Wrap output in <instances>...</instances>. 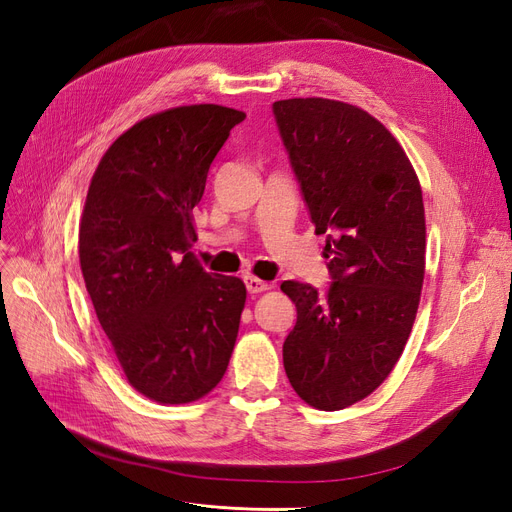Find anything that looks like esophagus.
Wrapping results in <instances>:
<instances>
[{
	"label": "esophagus",
	"mask_w": 512,
	"mask_h": 512,
	"mask_svg": "<svg viewBox=\"0 0 512 512\" xmlns=\"http://www.w3.org/2000/svg\"><path fill=\"white\" fill-rule=\"evenodd\" d=\"M244 285H246V291H249L251 295H257V293H263V291L270 289L266 280H259L255 276H244Z\"/></svg>",
	"instance_id": "esophagus-1"
}]
</instances>
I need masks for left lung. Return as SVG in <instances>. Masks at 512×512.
I'll return each instance as SVG.
<instances>
[{
    "label": "left lung",
    "mask_w": 512,
    "mask_h": 512,
    "mask_svg": "<svg viewBox=\"0 0 512 512\" xmlns=\"http://www.w3.org/2000/svg\"><path fill=\"white\" fill-rule=\"evenodd\" d=\"M274 120L325 234L331 285H280L297 308L282 344L293 390L337 411L365 399L399 361L418 312L426 221L422 187L388 128L367 111L329 99H287Z\"/></svg>",
    "instance_id": "left-lung-1"
}]
</instances>
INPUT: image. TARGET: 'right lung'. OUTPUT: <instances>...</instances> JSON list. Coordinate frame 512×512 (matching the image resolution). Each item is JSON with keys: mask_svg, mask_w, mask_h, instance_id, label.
<instances>
[{"mask_svg": "<svg viewBox=\"0 0 512 512\" xmlns=\"http://www.w3.org/2000/svg\"><path fill=\"white\" fill-rule=\"evenodd\" d=\"M244 118L221 105L149 116L105 151L88 187L86 291L126 380L151 401L192 403L230 363L244 282L204 272L189 249L208 168Z\"/></svg>", "mask_w": 512, "mask_h": 512, "instance_id": "add662e5", "label": "right lung"}]
</instances>
